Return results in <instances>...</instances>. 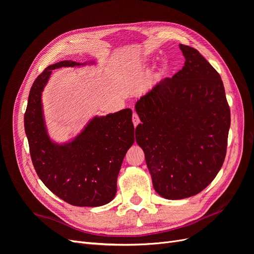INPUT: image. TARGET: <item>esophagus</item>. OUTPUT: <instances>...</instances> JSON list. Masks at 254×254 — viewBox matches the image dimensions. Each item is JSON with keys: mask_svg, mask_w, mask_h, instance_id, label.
<instances>
[{"mask_svg": "<svg viewBox=\"0 0 254 254\" xmlns=\"http://www.w3.org/2000/svg\"><path fill=\"white\" fill-rule=\"evenodd\" d=\"M132 122H133L134 127H136L137 125H139L140 118H139V115H137L136 113H133V114H132Z\"/></svg>", "mask_w": 254, "mask_h": 254, "instance_id": "1", "label": "esophagus"}]
</instances>
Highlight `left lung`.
<instances>
[{
  "mask_svg": "<svg viewBox=\"0 0 254 254\" xmlns=\"http://www.w3.org/2000/svg\"><path fill=\"white\" fill-rule=\"evenodd\" d=\"M186 63L135 105L144 150L157 193L183 199L214 180L226 158L231 117L220 75L196 49L180 44Z\"/></svg>",
  "mask_w": 254,
  "mask_h": 254,
  "instance_id": "left-lung-1",
  "label": "left lung"
}]
</instances>
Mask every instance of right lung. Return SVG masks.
<instances>
[{"label":"right lung","instance_id":"right-lung-1","mask_svg":"<svg viewBox=\"0 0 254 254\" xmlns=\"http://www.w3.org/2000/svg\"><path fill=\"white\" fill-rule=\"evenodd\" d=\"M79 65L72 60L48 66L29 91L24 128L37 175L52 193L76 206H99L117 194V180L127 150L134 142L131 109L94 118L76 139L52 143L45 130L41 92L53 70Z\"/></svg>","mask_w":254,"mask_h":254}]
</instances>
